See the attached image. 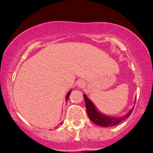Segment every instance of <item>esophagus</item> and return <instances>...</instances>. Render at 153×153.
Returning <instances> with one entry per match:
<instances>
[{"instance_id":"1","label":"esophagus","mask_w":153,"mask_h":153,"mask_svg":"<svg viewBox=\"0 0 153 153\" xmlns=\"http://www.w3.org/2000/svg\"><path fill=\"white\" fill-rule=\"evenodd\" d=\"M85 85V82H84V81L79 80V82H77V86H78V87H83Z\"/></svg>"}]
</instances>
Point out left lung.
I'll return each instance as SVG.
<instances>
[{"label":"left lung","mask_w":153,"mask_h":153,"mask_svg":"<svg viewBox=\"0 0 153 153\" xmlns=\"http://www.w3.org/2000/svg\"><path fill=\"white\" fill-rule=\"evenodd\" d=\"M83 96L85 100L86 109H87V111L88 116H89V119L91 120L94 123H95L101 127L114 126L120 123L122 120H123L130 117V114L132 112L133 109H134L132 108L126 116H124V117H122L120 118L111 117H109V116H105L102 114L100 111H98L97 110L95 105H94V103L87 97V96H86L85 94H84Z\"/></svg>","instance_id":"obj_1"}]
</instances>
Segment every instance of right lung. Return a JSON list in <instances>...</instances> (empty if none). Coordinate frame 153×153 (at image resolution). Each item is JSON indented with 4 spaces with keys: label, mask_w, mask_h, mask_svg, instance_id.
Masks as SVG:
<instances>
[{
    "label": "right lung",
    "mask_w": 153,
    "mask_h": 153,
    "mask_svg": "<svg viewBox=\"0 0 153 153\" xmlns=\"http://www.w3.org/2000/svg\"><path fill=\"white\" fill-rule=\"evenodd\" d=\"M70 94H71V90H70L68 92L67 95H66V100H68V97H69V96H70Z\"/></svg>",
    "instance_id": "right-lung-1"
}]
</instances>
